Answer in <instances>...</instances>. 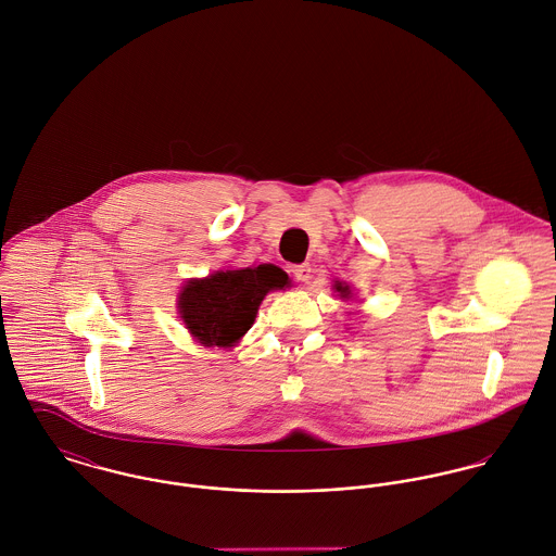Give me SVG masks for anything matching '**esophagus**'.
I'll return each mask as SVG.
<instances>
[{"mask_svg": "<svg viewBox=\"0 0 556 556\" xmlns=\"http://www.w3.org/2000/svg\"><path fill=\"white\" fill-rule=\"evenodd\" d=\"M290 273L301 283H307L308 279H311V266L308 264H292Z\"/></svg>", "mask_w": 556, "mask_h": 556, "instance_id": "34e87169", "label": "esophagus"}]
</instances>
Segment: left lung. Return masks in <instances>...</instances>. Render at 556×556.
<instances>
[{
	"label": "left lung",
	"mask_w": 556,
	"mask_h": 556,
	"mask_svg": "<svg viewBox=\"0 0 556 556\" xmlns=\"http://www.w3.org/2000/svg\"><path fill=\"white\" fill-rule=\"evenodd\" d=\"M334 290L339 292L341 299H350V296H352V290H350V286H345V283H339V281H337V283H334Z\"/></svg>",
	"instance_id": "left-lung-1"
}]
</instances>
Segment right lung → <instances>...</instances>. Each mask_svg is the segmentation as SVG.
I'll return each mask as SVG.
<instances>
[{
    "instance_id": "add662e5",
    "label": "right lung",
    "mask_w": 556,
    "mask_h": 556,
    "mask_svg": "<svg viewBox=\"0 0 556 556\" xmlns=\"http://www.w3.org/2000/svg\"><path fill=\"white\" fill-rule=\"evenodd\" d=\"M288 286L290 277L275 264L217 270L204 279H189L177 305L198 343L232 348L251 328L264 296Z\"/></svg>"
}]
</instances>
